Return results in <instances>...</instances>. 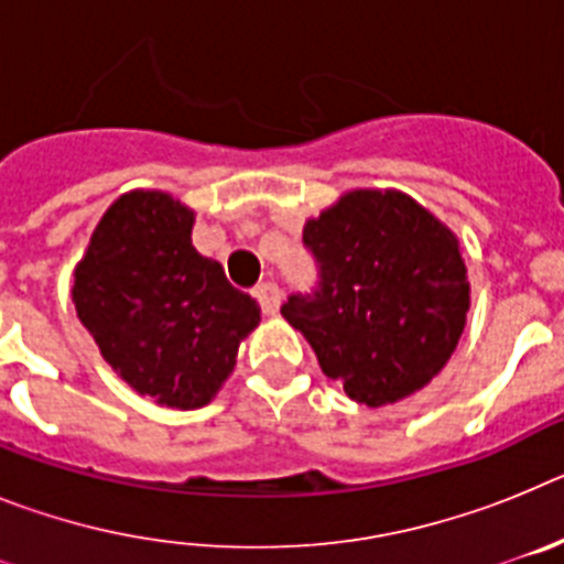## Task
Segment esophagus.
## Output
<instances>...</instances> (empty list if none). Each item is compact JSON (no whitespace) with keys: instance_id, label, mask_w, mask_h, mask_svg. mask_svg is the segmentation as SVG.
I'll list each match as a JSON object with an SVG mask.
<instances>
[{"instance_id":"obj_1","label":"esophagus","mask_w":564,"mask_h":564,"mask_svg":"<svg viewBox=\"0 0 564 564\" xmlns=\"http://www.w3.org/2000/svg\"><path fill=\"white\" fill-rule=\"evenodd\" d=\"M253 296H257L259 307H262L265 316H273L279 311V305H282V291H279L276 282H262V285H257Z\"/></svg>"}]
</instances>
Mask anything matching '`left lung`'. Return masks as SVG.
<instances>
[{"label": "left lung", "mask_w": 564, "mask_h": 564, "mask_svg": "<svg viewBox=\"0 0 564 564\" xmlns=\"http://www.w3.org/2000/svg\"><path fill=\"white\" fill-rule=\"evenodd\" d=\"M318 288L282 305L347 398L387 406L423 390L455 352L471 305L460 242L395 188H352L305 223Z\"/></svg>", "instance_id": "8db88e82"}]
</instances>
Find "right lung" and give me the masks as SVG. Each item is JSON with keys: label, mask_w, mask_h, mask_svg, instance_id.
<instances>
[{"label": "right lung", "mask_w": 564, "mask_h": 564, "mask_svg": "<svg viewBox=\"0 0 564 564\" xmlns=\"http://www.w3.org/2000/svg\"><path fill=\"white\" fill-rule=\"evenodd\" d=\"M194 212L158 188L121 194L76 265L73 305L138 395L200 410L237 364L259 305L192 246Z\"/></svg>", "instance_id": "add662e5"}]
</instances>
